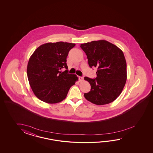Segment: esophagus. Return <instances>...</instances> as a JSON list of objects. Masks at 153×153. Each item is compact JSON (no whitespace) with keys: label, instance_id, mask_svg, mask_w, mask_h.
Returning a JSON list of instances; mask_svg holds the SVG:
<instances>
[{"label":"esophagus","instance_id":"34e87169","mask_svg":"<svg viewBox=\"0 0 153 153\" xmlns=\"http://www.w3.org/2000/svg\"><path fill=\"white\" fill-rule=\"evenodd\" d=\"M78 78H79V81H83V80H84V78H83V77H82V76H78Z\"/></svg>","mask_w":153,"mask_h":153}]
</instances>
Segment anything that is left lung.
<instances>
[{"label":"left lung","mask_w":153,"mask_h":153,"mask_svg":"<svg viewBox=\"0 0 153 153\" xmlns=\"http://www.w3.org/2000/svg\"><path fill=\"white\" fill-rule=\"evenodd\" d=\"M88 65L96 67L97 77H85L91 90L85 93L88 101L96 105L109 104L121 94L127 79L126 62L123 51L112 43L100 40L81 44Z\"/></svg>","instance_id":"8db88e82"}]
</instances>
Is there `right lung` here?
Masks as SVG:
<instances>
[{"label": "right lung", "mask_w": 153, "mask_h": 153, "mask_svg": "<svg viewBox=\"0 0 153 153\" xmlns=\"http://www.w3.org/2000/svg\"><path fill=\"white\" fill-rule=\"evenodd\" d=\"M75 44L48 42L39 46L29 58L27 74L34 94L47 103H57L65 99L71 87L78 80L75 74H70L67 57Z\"/></svg>", "instance_id": "right-lung-1"}]
</instances>
